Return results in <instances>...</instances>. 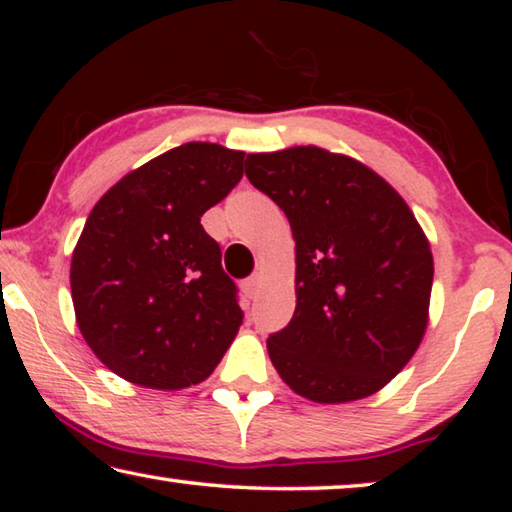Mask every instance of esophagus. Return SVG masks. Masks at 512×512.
<instances>
[{"label":"esophagus","instance_id":"obj_1","mask_svg":"<svg viewBox=\"0 0 512 512\" xmlns=\"http://www.w3.org/2000/svg\"><path fill=\"white\" fill-rule=\"evenodd\" d=\"M259 287H262V275H259V273H255L253 277H248V280L244 282V291L248 293V298H257Z\"/></svg>","mask_w":512,"mask_h":512}]
</instances>
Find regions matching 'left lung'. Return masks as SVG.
<instances>
[{
  "label": "left lung",
  "mask_w": 512,
  "mask_h": 512,
  "mask_svg": "<svg viewBox=\"0 0 512 512\" xmlns=\"http://www.w3.org/2000/svg\"><path fill=\"white\" fill-rule=\"evenodd\" d=\"M246 176L296 241V311L266 341L277 375L318 404L381 391L429 325L433 255L411 207L368 164L314 144L248 153Z\"/></svg>",
  "instance_id": "1"
}]
</instances>
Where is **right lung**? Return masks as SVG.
Returning <instances> with one entry per match:
<instances>
[{"instance_id":"right-lung-1","label":"right lung","mask_w":512,"mask_h":512,"mask_svg":"<svg viewBox=\"0 0 512 512\" xmlns=\"http://www.w3.org/2000/svg\"><path fill=\"white\" fill-rule=\"evenodd\" d=\"M244 155L180 144L92 207L69 287L85 343L121 379L180 391L210 377L235 341L244 314L201 216L244 176Z\"/></svg>"}]
</instances>
